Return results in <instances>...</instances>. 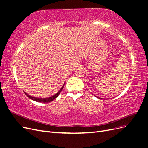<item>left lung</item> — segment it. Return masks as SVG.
<instances>
[{
	"mask_svg": "<svg viewBox=\"0 0 148 148\" xmlns=\"http://www.w3.org/2000/svg\"><path fill=\"white\" fill-rule=\"evenodd\" d=\"M97 98H99V97H97Z\"/></svg>",
	"mask_w": 148,
	"mask_h": 148,
	"instance_id": "8db88e82",
	"label": "left lung"
}]
</instances>
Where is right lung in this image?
Wrapping results in <instances>:
<instances>
[{
  "mask_svg": "<svg viewBox=\"0 0 148 148\" xmlns=\"http://www.w3.org/2000/svg\"><path fill=\"white\" fill-rule=\"evenodd\" d=\"M64 85H65V84L63 85V86H62V88H61V89H60V90L57 92V93H56L55 95H53V96H51V97H48V98H38V97H33V96H29V95H28V94H26V92H25V94H26V95L27 96L29 99H32V100H33V101H36V102H43V103H47V102H51V101H53L59 95V94L60 93V92L62 91V89H63V88L64 87Z\"/></svg>",
  "mask_w": 148,
  "mask_h": 148,
  "instance_id": "1",
  "label": "right lung"
}]
</instances>
